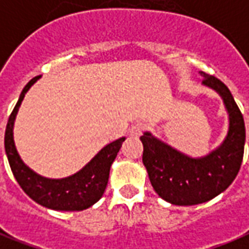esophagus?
<instances>
[{"label": "esophagus", "instance_id": "1", "mask_svg": "<svg viewBox=\"0 0 249 249\" xmlns=\"http://www.w3.org/2000/svg\"><path fill=\"white\" fill-rule=\"evenodd\" d=\"M144 124H141V123H136L135 125H132V128L129 129V135L130 137H139V136L142 135V132H144Z\"/></svg>", "mask_w": 249, "mask_h": 249}]
</instances>
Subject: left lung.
I'll list each match as a JSON object with an SVG mask.
<instances>
[{"instance_id": "obj_1", "label": "left lung", "mask_w": 249, "mask_h": 249, "mask_svg": "<svg viewBox=\"0 0 249 249\" xmlns=\"http://www.w3.org/2000/svg\"><path fill=\"white\" fill-rule=\"evenodd\" d=\"M203 85L219 94L228 113V132L217 148L201 157L188 156L151 132H144L140 140L144 146L142 162L156 193L173 205L207 203L223 193L240 171L246 125L240 109L230 89L219 78L200 71Z\"/></svg>"}]
</instances>
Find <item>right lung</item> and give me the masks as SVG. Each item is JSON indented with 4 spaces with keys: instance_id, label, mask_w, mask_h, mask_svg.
<instances>
[{
    "instance_id": "1",
    "label": "right lung",
    "mask_w": 249,
    "mask_h": 249,
    "mask_svg": "<svg viewBox=\"0 0 249 249\" xmlns=\"http://www.w3.org/2000/svg\"><path fill=\"white\" fill-rule=\"evenodd\" d=\"M41 76L32 78L19 94V98L10 114L5 130V152L14 178L24 192L36 203L54 211H82L103 197L108 184L109 171L125 137L109 142L78 172L62 178H44L29 168L19 157L14 144L13 128L25 94Z\"/></svg>"
}]
</instances>
